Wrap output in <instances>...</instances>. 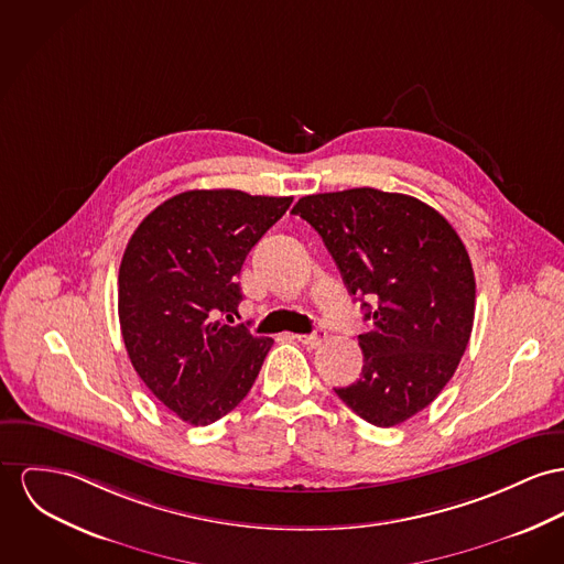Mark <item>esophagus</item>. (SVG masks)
<instances>
[{"mask_svg":"<svg viewBox=\"0 0 564 564\" xmlns=\"http://www.w3.org/2000/svg\"><path fill=\"white\" fill-rule=\"evenodd\" d=\"M295 338L300 339L301 344H305V346H312V348H316V346H321V344L327 339V332H325V329H316L314 334L295 336Z\"/></svg>","mask_w":564,"mask_h":564,"instance_id":"1","label":"esophagus"}]
</instances>
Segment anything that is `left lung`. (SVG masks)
Wrapping results in <instances>:
<instances>
[{
    "instance_id": "obj_1",
    "label": "left lung",
    "mask_w": 564,
    "mask_h": 564,
    "mask_svg": "<svg viewBox=\"0 0 564 564\" xmlns=\"http://www.w3.org/2000/svg\"><path fill=\"white\" fill-rule=\"evenodd\" d=\"M293 214L323 237L372 323L361 376L339 400L376 427L404 423L443 391L470 339L475 273L459 235L423 200L375 188L310 194Z\"/></svg>"
}]
</instances>
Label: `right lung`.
<instances>
[{
	"mask_svg": "<svg viewBox=\"0 0 564 564\" xmlns=\"http://www.w3.org/2000/svg\"><path fill=\"white\" fill-rule=\"evenodd\" d=\"M293 196L188 189L130 237L119 267V325L128 357L151 393L189 425L230 413L252 389L271 338L221 316L243 300L248 252Z\"/></svg>",
	"mask_w": 564,
	"mask_h": 564,
	"instance_id": "1",
	"label": "right lung"
}]
</instances>
